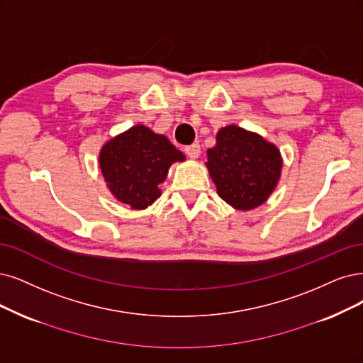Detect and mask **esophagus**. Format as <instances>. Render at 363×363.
<instances>
[{
    "instance_id": "34e87169",
    "label": "esophagus",
    "mask_w": 363,
    "mask_h": 363,
    "mask_svg": "<svg viewBox=\"0 0 363 363\" xmlns=\"http://www.w3.org/2000/svg\"><path fill=\"white\" fill-rule=\"evenodd\" d=\"M185 154L189 155L190 158H197L200 155V145L199 143H193V145H189L185 146Z\"/></svg>"
}]
</instances>
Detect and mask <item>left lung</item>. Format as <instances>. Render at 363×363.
I'll list each match as a JSON object with an SVG mask.
<instances>
[{
  "mask_svg": "<svg viewBox=\"0 0 363 363\" xmlns=\"http://www.w3.org/2000/svg\"><path fill=\"white\" fill-rule=\"evenodd\" d=\"M206 167L217 193L239 211L264 203L281 177L283 160L278 147L256 133L227 125L206 152Z\"/></svg>",
  "mask_w": 363,
  "mask_h": 363,
  "instance_id": "1",
  "label": "left lung"
}]
</instances>
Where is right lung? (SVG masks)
<instances>
[{"label": "right lung", "instance_id": "obj_1", "mask_svg": "<svg viewBox=\"0 0 363 363\" xmlns=\"http://www.w3.org/2000/svg\"><path fill=\"white\" fill-rule=\"evenodd\" d=\"M185 155L170 140L145 125H134L107 142L100 151V169L107 189L131 209H145L161 196L158 185L174 161Z\"/></svg>", "mask_w": 363, "mask_h": 363}]
</instances>
